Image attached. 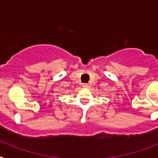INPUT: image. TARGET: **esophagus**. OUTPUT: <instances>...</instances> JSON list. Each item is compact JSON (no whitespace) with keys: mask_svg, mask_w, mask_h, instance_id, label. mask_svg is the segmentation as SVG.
I'll use <instances>...</instances> for the list:
<instances>
[{"mask_svg":"<svg viewBox=\"0 0 158 158\" xmlns=\"http://www.w3.org/2000/svg\"><path fill=\"white\" fill-rule=\"evenodd\" d=\"M83 87H86V88H87V87H88V84H87V83H84V84L83 85Z\"/></svg>","mask_w":158,"mask_h":158,"instance_id":"34e87169","label":"esophagus"}]
</instances>
